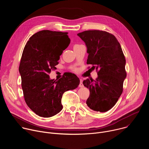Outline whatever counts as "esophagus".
Masks as SVG:
<instances>
[{
  "mask_svg": "<svg viewBox=\"0 0 149 149\" xmlns=\"http://www.w3.org/2000/svg\"><path fill=\"white\" fill-rule=\"evenodd\" d=\"M79 81H80V82H79V87H83V84H82V79H79Z\"/></svg>",
  "mask_w": 149,
  "mask_h": 149,
  "instance_id": "obj_1",
  "label": "esophagus"
}]
</instances>
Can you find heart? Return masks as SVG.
<instances>
[{
  "label": "heart",
  "mask_w": 149,
  "mask_h": 149,
  "mask_svg": "<svg viewBox=\"0 0 149 149\" xmlns=\"http://www.w3.org/2000/svg\"><path fill=\"white\" fill-rule=\"evenodd\" d=\"M80 45H80V44H75V45H74V48H76V47H79ZM74 71H76V70H75V69H74Z\"/></svg>",
  "instance_id": "b5f03b06"
}]
</instances>
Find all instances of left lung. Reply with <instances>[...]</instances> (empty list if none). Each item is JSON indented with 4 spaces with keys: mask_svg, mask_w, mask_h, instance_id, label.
Instances as JSON below:
<instances>
[{
    "mask_svg": "<svg viewBox=\"0 0 149 149\" xmlns=\"http://www.w3.org/2000/svg\"><path fill=\"white\" fill-rule=\"evenodd\" d=\"M77 35L87 47V63L98 74L95 80L83 81L90 93L86 104L93 110L106 112L114 107L123 91L127 75L124 55L117 38L109 32L90 30Z\"/></svg>",
    "mask_w": 149,
    "mask_h": 149,
    "instance_id": "obj_1",
    "label": "left lung"
}]
</instances>
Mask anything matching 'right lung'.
<instances>
[{"mask_svg":"<svg viewBox=\"0 0 149 149\" xmlns=\"http://www.w3.org/2000/svg\"><path fill=\"white\" fill-rule=\"evenodd\" d=\"M67 34L49 30L38 32L29 38L22 52L19 71L24 97L28 107L40 117H50L59 113L63 94L75 89L79 84L74 74L58 80L49 78L59 56L70 43Z\"/></svg>","mask_w":149,"mask_h":149,"instance_id":"add662e5","label":"right lung"}]
</instances>
